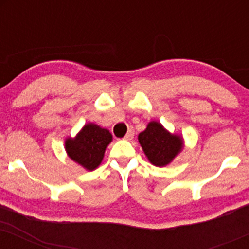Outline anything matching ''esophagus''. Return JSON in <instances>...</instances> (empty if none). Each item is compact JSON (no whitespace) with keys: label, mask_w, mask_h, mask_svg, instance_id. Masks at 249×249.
Returning a JSON list of instances; mask_svg holds the SVG:
<instances>
[{"label":"esophagus","mask_w":249,"mask_h":249,"mask_svg":"<svg viewBox=\"0 0 249 249\" xmlns=\"http://www.w3.org/2000/svg\"><path fill=\"white\" fill-rule=\"evenodd\" d=\"M133 136H134V131L133 130H128L127 133L125 134L124 139H126V141H131V139L133 138Z\"/></svg>","instance_id":"esophagus-1"}]
</instances>
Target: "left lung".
Segmentation results:
<instances>
[{
	"mask_svg": "<svg viewBox=\"0 0 249 249\" xmlns=\"http://www.w3.org/2000/svg\"><path fill=\"white\" fill-rule=\"evenodd\" d=\"M145 154L154 166H165L182 147L180 137L168 133L159 123L151 122L138 136Z\"/></svg>",
	"mask_w": 249,
	"mask_h": 249,
	"instance_id": "left-lung-1",
	"label": "left lung"
}]
</instances>
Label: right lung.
Here are the masks:
<instances>
[{"label": "right lung", "instance_id": "1", "mask_svg": "<svg viewBox=\"0 0 249 249\" xmlns=\"http://www.w3.org/2000/svg\"><path fill=\"white\" fill-rule=\"evenodd\" d=\"M111 141L112 136L107 128L87 124L75 139H67L65 150L71 159L92 171L101 164L105 148Z\"/></svg>", "mask_w": 249, "mask_h": 249}]
</instances>
